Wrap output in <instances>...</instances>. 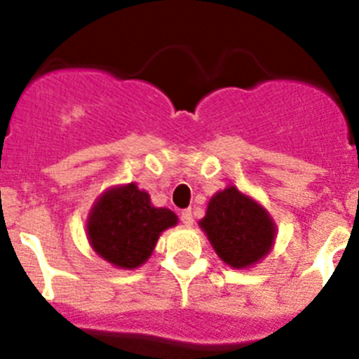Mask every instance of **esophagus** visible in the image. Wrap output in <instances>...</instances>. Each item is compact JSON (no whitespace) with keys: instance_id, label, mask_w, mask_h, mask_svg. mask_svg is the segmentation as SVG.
<instances>
[{"instance_id":"1","label":"esophagus","mask_w":359,"mask_h":359,"mask_svg":"<svg viewBox=\"0 0 359 359\" xmlns=\"http://www.w3.org/2000/svg\"><path fill=\"white\" fill-rule=\"evenodd\" d=\"M180 219H182V223L185 224V226H192V224H194V215H192V210H190V208H187V210H182V214H180Z\"/></svg>"}]
</instances>
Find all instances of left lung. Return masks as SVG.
I'll list each match as a JSON object with an SVG mask.
<instances>
[{
    "mask_svg": "<svg viewBox=\"0 0 359 359\" xmlns=\"http://www.w3.org/2000/svg\"><path fill=\"white\" fill-rule=\"evenodd\" d=\"M201 228L215 253L231 268H246L266 255L275 239L269 215L236 187L210 199Z\"/></svg>",
    "mask_w": 359,
    "mask_h": 359,
    "instance_id": "obj_1",
    "label": "left lung"
}]
</instances>
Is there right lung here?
I'll list each match as a JSON object with an SVG mask.
<instances>
[{
    "label": "right lung",
    "mask_w": 359,
    "mask_h": 359,
    "mask_svg": "<svg viewBox=\"0 0 359 359\" xmlns=\"http://www.w3.org/2000/svg\"><path fill=\"white\" fill-rule=\"evenodd\" d=\"M176 223L174 212L152 207L147 192L131 183L98 199L88 221V236L102 259L131 269L147 261L161 231Z\"/></svg>",
    "instance_id": "add662e5"
}]
</instances>
